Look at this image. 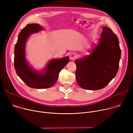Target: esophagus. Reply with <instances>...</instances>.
I'll list each match as a JSON object with an SVG mask.
<instances>
[{
  "mask_svg": "<svg viewBox=\"0 0 133 133\" xmlns=\"http://www.w3.org/2000/svg\"><path fill=\"white\" fill-rule=\"evenodd\" d=\"M77 57V55L75 53V52H72L70 54V59L71 60H74Z\"/></svg>",
  "mask_w": 133,
  "mask_h": 133,
  "instance_id": "obj_1",
  "label": "esophagus"
}]
</instances>
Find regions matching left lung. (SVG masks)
I'll list each match as a JSON object with an SVG mask.
<instances>
[{
    "label": "left lung",
    "instance_id": "1",
    "mask_svg": "<svg viewBox=\"0 0 133 133\" xmlns=\"http://www.w3.org/2000/svg\"><path fill=\"white\" fill-rule=\"evenodd\" d=\"M99 43L91 54L75 61L76 78L83 89L98 90L105 87L114 78L119 68L121 49L117 36L104 26Z\"/></svg>",
    "mask_w": 133,
    "mask_h": 133
}]
</instances>
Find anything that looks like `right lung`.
Wrapping results in <instances>:
<instances>
[{"instance_id":"obj_1","label":"right lung","mask_w":133,"mask_h":133,"mask_svg":"<svg viewBox=\"0 0 133 133\" xmlns=\"http://www.w3.org/2000/svg\"><path fill=\"white\" fill-rule=\"evenodd\" d=\"M43 27L38 24H30L23 28L18 35L14 50V66L20 78L29 87L48 88L57 81L61 70L68 63V56L58 59H51L43 72L37 71L30 67L25 58V45L28 37L38 32Z\"/></svg>"}]
</instances>
